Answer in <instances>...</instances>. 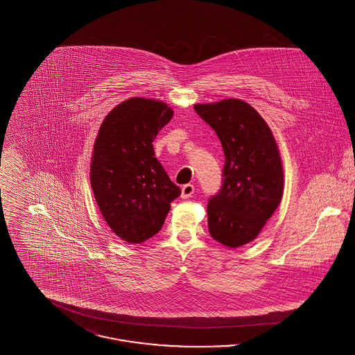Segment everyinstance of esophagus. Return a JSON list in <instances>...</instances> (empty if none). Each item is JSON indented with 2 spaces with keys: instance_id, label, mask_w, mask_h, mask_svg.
<instances>
[{
  "instance_id": "34e87169",
  "label": "esophagus",
  "mask_w": 355,
  "mask_h": 355,
  "mask_svg": "<svg viewBox=\"0 0 355 355\" xmlns=\"http://www.w3.org/2000/svg\"><path fill=\"white\" fill-rule=\"evenodd\" d=\"M193 193H194V185H191V184H186V185L182 186V198H189V197H191V196H193Z\"/></svg>"
}]
</instances>
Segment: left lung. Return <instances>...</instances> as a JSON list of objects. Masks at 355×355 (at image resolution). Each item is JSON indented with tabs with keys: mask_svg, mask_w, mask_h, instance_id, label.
I'll use <instances>...</instances> for the list:
<instances>
[{
	"mask_svg": "<svg viewBox=\"0 0 355 355\" xmlns=\"http://www.w3.org/2000/svg\"><path fill=\"white\" fill-rule=\"evenodd\" d=\"M194 110L218 135L225 153L220 191L207 202L209 233L227 248L259 234L282 200L284 170L270 128L249 103L229 98Z\"/></svg>",
	"mask_w": 355,
	"mask_h": 355,
	"instance_id": "8db88e82",
	"label": "left lung"
}]
</instances>
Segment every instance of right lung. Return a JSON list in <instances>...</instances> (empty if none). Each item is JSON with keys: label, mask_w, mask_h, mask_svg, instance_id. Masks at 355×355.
Listing matches in <instances>:
<instances>
[{"label": "right lung", "mask_w": 355, "mask_h": 355, "mask_svg": "<svg viewBox=\"0 0 355 355\" xmlns=\"http://www.w3.org/2000/svg\"><path fill=\"white\" fill-rule=\"evenodd\" d=\"M165 102L135 97L102 122L90 164V184L102 217L116 236L141 243L155 236L181 189L155 158L153 142L169 123Z\"/></svg>", "instance_id": "1"}]
</instances>
